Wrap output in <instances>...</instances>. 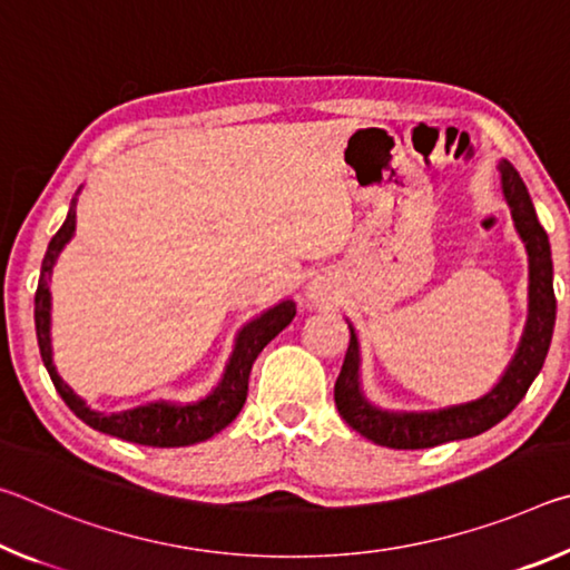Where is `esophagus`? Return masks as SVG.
<instances>
[{"mask_svg": "<svg viewBox=\"0 0 570 570\" xmlns=\"http://www.w3.org/2000/svg\"><path fill=\"white\" fill-rule=\"evenodd\" d=\"M308 298H314V302H324V296H326V292H324V288L320 286V284H312V286H308Z\"/></svg>", "mask_w": 570, "mask_h": 570, "instance_id": "esophagus-1", "label": "esophagus"}]
</instances>
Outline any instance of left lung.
Here are the masks:
<instances>
[{"instance_id": "left-lung-1", "label": "left lung", "mask_w": 570, "mask_h": 570, "mask_svg": "<svg viewBox=\"0 0 570 570\" xmlns=\"http://www.w3.org/2000/svg\"><path fill=\"white\" fill-rule=\"evenodd\" d=\"M500 188H503L513 226L528 254V320L513 360L508 362L493 387L478 400L438 410H387L374 404L362 390V350L354 324L346 320L350 350L334 384V402L346 424L366 440L392 450H422L442 445V442L475 438L508 417L525 397L538 372L543 370L556 326L551 244L535 216L523 178L508 160L500 163Z\"/></svg>"}]
</instances>
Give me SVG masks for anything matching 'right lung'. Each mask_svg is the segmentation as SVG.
<instances>
[{"instance_id":"obj_1","label":"right lung","mask_w":570,"mask_h":570,"mask_svg":"<svg viewBox=\"0 0 570 570\" xmlns=\"http://www.w3.org/2000/svg\"><path fill=\"white\" fill-rule=\"evenodd\" d=\"M80 190L82 186L77 188L70 200V210H67L62 228L57 230L50 246H47V254L42 258L40 284H37L35 294L37 344H40L42 362L47 366V372H50L55 390L60 392V397L77 417L85 424H90L92 430L105 432V435L138 442V445L148 448H183L214 438L216 432L228 428V424L238 417L248 394L250 366H254L256 356L262 354L264 346L272 342L278 332L292 324L296 316V304L292 298H284V302L264 308L262 314H256L254 320H248L240 326L234 340V350H230V356L224 366V374H220L218 384L206 394V397H200L196 402L156 400L120 412H100L88 407V402H85L70 384L62 382L52 362V272L57 258H60L65 246L70 244L75 236L77 196H80Z\"/></svg>"}]
</instances>
